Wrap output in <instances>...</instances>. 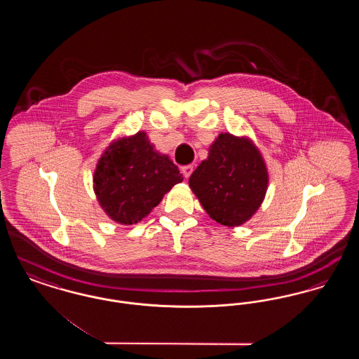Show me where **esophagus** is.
Here are the masks:
<instances>
[{
	"mask_svg": "<svg viewBox=\"0 0 359 359\" xmlns=\"http://www.w3.org/2000/svg\"><path fill=\"white\" fill-rule=\"evenodd\" d=\"M192 171H194V165H184V167L182 168V172H183L184 177H189Z\"/></svg>",
	"mask_w": 359,
	"mask_h": 359,
	"instance_id": "34e87169",
	"label": "esophagus"
}]
</instances>
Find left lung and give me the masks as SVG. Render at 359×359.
Returning <instances> with one entry per match:
<instances>
[{
  "label": "left lung",
  "mask_w": 359,
  "mask_h": 359,
  "mask_svg": "<svg viewBox=\"0 0 359 359\" xmlns=\"http://www.w3.org/2000/svg\"><path fill=\"white\" fill-rule=\"evenodd\" d=\"M188 183L214 221L238 226L262 203L268 172L249 140L222 133L210 147L208 157L192 172Z\"/></svg>",
  "instance_id": "obj_1"
}]
</instances>
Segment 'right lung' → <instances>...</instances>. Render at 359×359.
Segmentation results:
<instances>
[{
  "instance_id": "obj_1",
  "label": "right lung",
  "mask_w": 359,
  "mask_h": 359,
  "mask_svg": "<svg viewBox=\"0 0 359 359\" xmlns=\"http://www.w3.org/2000/svg\"><path fill=\"white\" fill-rule=\"evenodd\" d=\"M180 182L183 176L177 165L167 154L156 152L144 132L111 144L94 173L100 203L122 224L141 221Z\"/></svg>"
}]
</instances>
